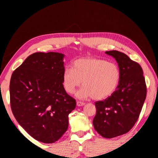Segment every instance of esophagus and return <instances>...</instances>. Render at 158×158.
<instances>
[{"instance_id":"esophagus-1","label":"esophagus","mask_w":158,"mask_h":158,"mask_svg":"<svg viewBox=\"0 0 158 158\" xmlns=\"http://www.w3.org/2000/svg\"><path fill=\"white\" fill-rule=\"evenodd\" d=\"M85 103L84 102H80V101H77V105L78 106H83L84 105Z\"/></svg>"}]
</instances>
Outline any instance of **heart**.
Here are the masks:
<instances>
[{"label": "heart", "mask_w": 158, "mask_h": 158, "mask_svg": "<svg viewBox=\"0 0 158 158\" xmlns=\"http://www.w3.org/2000/svg\"><path fill=\"white\" fill-rule=\"evenodd\" d=\"M121 73L114 63L95 58H79L72 65V69L63 71L62 84L68 94H73L81 84L84 85L77 93L79 99L92 97L102 100L111 95L120 81Z\"/></svg>", "instance_id": "1"}]
</instances>
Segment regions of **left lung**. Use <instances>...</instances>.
Here are the masks:
<instances>
[{
    "instance_id": "1",
    "label": "left lung",
    "mask_w": 158,
    "mask_h": 158,
    "mask_svg": "<svg viewBox=\"0 0 158 158\" xmlns=\"http://www.w3.org/2000/svg\"><path fill=\"white\" fill-rule=\"evenodd\" d=\"M105 53L117 61L121 77L111 96L95 102L97 111L93 123L101 136L111 139L126 134L137 121L146 98V85L138 63L116 50Z\"/></svg>"
}]
</instances>
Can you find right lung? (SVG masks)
Segmentation results:
<instances>
[{"label": "right lung", "instance_id": "add662e5", "mask_svg": "<svg viewBox=\"0 0 158 158\" xmlns=\"http://www.w3.org/2000/svg\"><path fill=\"white\" fill-rule=\"evenodd\" d=\"M62 53L37 52L13 72L10 106L16 120L32 137L52 143L68 127L76 100L64 90Z\"/></svg>", "mask_w": 158, "mask_h": 158}]
</instances>
